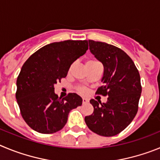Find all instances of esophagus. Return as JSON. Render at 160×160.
<instances>
[{"label":"esophagus","mask_w":160,"mask_h":160,"mask_svg":"<svg viewBox=\"0 0 160 160\" xmlns=\"http://www.w3.org/2000/svg\"><path fill=\"white\" fill-rule=\"evenodd\" d=\"M82 101H83V104H85V103H88V99H86V98H83V99H82Z\"/></svg>","instance_id":"esophagus-1"}]
</instances>
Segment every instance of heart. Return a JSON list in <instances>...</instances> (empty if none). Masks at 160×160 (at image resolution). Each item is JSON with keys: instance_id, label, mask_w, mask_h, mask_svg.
I'll list each match as a JSON object with an SVG mask.
<instances>
[{"instance_id": "obj_1", "label": "heart", "mask_w": 160, "mask_h": 160, "mask_svg": "<svg viewBox=\"0 0 160 160\" xmlns=\"http://www.w3.org/2000/svg\"><path fill=\"white\" fill-rule=\"evenodd\" d=\"M92 62H96V61H94V60H91V61H88V63H92ZM79 92L80 93H82V94H83V93L86 92V90L84 88H80L78 89Z\"/></svg>"}]
</instances>
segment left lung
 I'll return each mask as SVG.
<instances>
[{"instance_id": "1", "label": "left lung", "mask_w": 160, "mask_h": 160, "mask_svg": "<svg viewBox=\"0 0 160 160\" xmlns=\"http://www.w3.org/2000/svg\"><path fill=\"white\" fill-rule=\"evenodd\" d=\"M89 49L103 65V85L96 94L108 96L101 103H90L93 113L84 120L91 131L102 136H114L128 126L138 112L142 87L140 76L133 60L125 52L104 42L89 40Z\"/></svg>"}]
</instances>
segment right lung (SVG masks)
<instances>
[{
    "instance_id": "right-lung-1",
    "label": "right lung",
    "mask_w": 160,
    "mask_h": 160,
    "mask_svg": "<svg viewBox=\"0 0 160 160\" xmlns=\"http://www.w3.org/2000/svg\"><path fill=\"white\" fill-rule=\"evenodd\" d=\"M88 48V41L51 43L23 64L17 80L16 98L23 119L32 129L55 133L66 124L70 111L81 106L82 98L76 93L59 98L54 84L66 77L71 64Z\"/></svg>"
}]
</instances>
